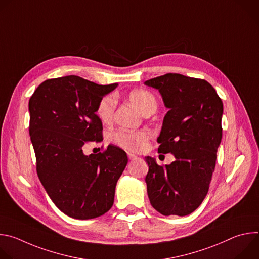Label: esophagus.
<instances>
[{"mask_svg":"<svg viewBox=\"0 0 259 259\" xmlns=\"http://www.w3.org/2000/svg\"><path fill=\"white\" fill-rule=\"evenodd\" d=\"M128 158H129L130 160H135V159L137 158V156L134 155V154H132V153H128Z\"/></svg>","mask_w":259,"mask_h":259,"instance_id":"1","label":"esophagus"}]
</instances>
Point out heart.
Here are the masks:
<instances>
[{
	"mask_svg": "<svg viewBox=\"0 0 259 259\" xmlns=\"http://www.w3.org/2000/svg\"><path fill=\"white\" fill-rule=\"evenodd\" d=\"M130 101L145 115L150 110L157 108V99L153 93L144 89H137L129 94ZM117 98L114 94H108L100 99L97 104L96 115L103 123H109L114 118ZM113 141L123 149L129 151H140L149 139V133L145 131L120 130L113 134Z\"/></svg>",
	"mask_w": 259,
	"mask_h": 259,
	"instance_id": "heart-1",
	"label": "heart"
}]
</instances>
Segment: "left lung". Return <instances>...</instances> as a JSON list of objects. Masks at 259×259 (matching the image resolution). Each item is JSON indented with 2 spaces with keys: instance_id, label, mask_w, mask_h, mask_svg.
Returning a JSON list of instances; mask_svg holds the SVG:
<instances>
[{
  "instance_id": "8db88e82",
  "label": "left lung",
  "mask_w": 259,
  "mask_h": 259,
  "mask_svg": "<svg viewBox=\"0 0 259 259\" xmlns=\"http://www.w3.org/2000/svg\"><path fill=\"white\" fill-rule=\"evenodd\" d=\"M144 85L157 89L169 109L158 137L159 153L175 158L163 167L155 158L145 157L147 196L163 215H189L209 190L223 137V101L207 81L179 73H167Z\"/></svg>"
}]
</instances>
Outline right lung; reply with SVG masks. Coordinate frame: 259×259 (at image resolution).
<instances>
[{
    "instance_id": "obj_1",
    "label": "right lung",
    "mask_w": 259,
    "mask_h": 259,
    "mask_svg": "<svg viewBox=\"0 0 259 259\" xmlns=\"http://www.w3.org/2000/svg\"><path fill=\"white\" fill-rule=\"evenodd\" d=\"M117 87L66 76L43 82L29 99L36 172L52 202L69 217L96 218L114 204L127 154L109 144L104 153L87 156L83 146L102 140L97 104Z\"/></svg>"
}]
</instances>
